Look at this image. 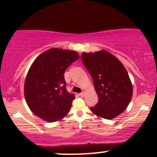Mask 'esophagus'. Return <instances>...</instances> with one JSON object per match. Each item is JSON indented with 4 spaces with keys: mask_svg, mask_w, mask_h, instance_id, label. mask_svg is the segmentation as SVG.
Returning <instances> with one entry per match:
<instances>
[{
    "mask_svg": "<svg viewBox=\"0 0 157 157\" xmlns=\"http://www.w3.org/2000/svg\"><path fill=\"white\" fill-rule=\"evenodd\" d=\"M80 96L81 97H83L85 96V92H83V91H82V92L80 93Z\"/></svg>",
    "mask_w": 157,
    "mask_h": 157,
    "instance_id": "esophagus-1",
    "label": "esophagus"
}]
</instances>
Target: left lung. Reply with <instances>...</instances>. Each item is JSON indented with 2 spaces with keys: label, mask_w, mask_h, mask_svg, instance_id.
Returning <instances> with one entry per match:
<instances>
[{
  "label": "left lung",
  "mask_w": 157,
  "mask_h": 157,
  "mask_svg": "<svg viewBox=\"0 0 157 157\" xmlns=\"http://www.w3.org/2000/svg\"><path fill=\"white\" fill-rule=\"evenodd\" d=\"M81 59L93 79L98 102L91 107L94 113L106 120L125 111L133 94L128 74L120 61L109 52L82 53Z\"/></svg>",
  "instance_id": "1"
}]
</instances>
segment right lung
<instances>
[{"instance_id":"obj_1","label":"right lung","mask_w":157,"mask_h":157,"mask_svg":"<svg viewBox=\"0 0 157 157\" xmlns=\"http://www.w3.org/2000/svg\"><path fill=\"white\" fill-rule=\"evenodd\" d=\"M78 58L75 51L51 48L34 61L25 80L24 94L36 116L52 122L68 113L75 97L66 90L64 73Z\"/></svg>"}]
</instances>
